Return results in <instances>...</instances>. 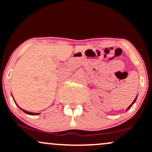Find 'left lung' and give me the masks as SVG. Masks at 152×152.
I'll list each match as a JSON object with an SVG mask.
<instances>
[{"label":"left lung","instance_id":"left-lung-1","mask_svg":"<svg viewBox=\"0 0 152 152\" xmlns=\"http://www.w3.org/2000/svg\"><path fill=\"white\" fill-rule=\"evenodd\" d=\"M137 97H138V96H136V97H135V100H134V101H133V102H132V103H131V105H130V106H129V107H128V108H127V109H126V111H128V110H129V109H130V108H131V107H132V105H133V104H134V103H135V101H136V100H137Z\"/></svg>","mask_w":152,"mask_h":152}]
</instances>
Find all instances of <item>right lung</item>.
Here are the masks:
<instances>
[{
	"label": "right lung",
	"mask_w": 152,
	"mask_h": 152,
	"mask_svg": "<svg viewBox=\"0 0 152 152\" xmlns=\"http://www.w3.org/2000/svg\"><path fill=\"white\" fill-rule=\"evenodd\" d=\"M13 99H14V98H13ZM14 102H15V101H14ZM16 103V104H17V103ZM17 106H18V105H17ZM18 107H19V108H20V109L22 110V111H23V112H25V114H29V115H34V116H36V115H38V114H41V113H33V112H30V111H25V110L22 109V108H20V106H18Z\"/></svg>",
	"instance_id": "add662e5"
}]
</instances>
